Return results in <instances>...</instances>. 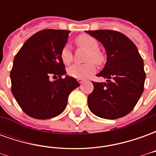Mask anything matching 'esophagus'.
Segmentation results:
<instances>
[{
	"instance_id": "34e87169",
	"label": "esophagus",
	"mask_w": 156,
	"mask_h": 156,
	"mask_svg": "<svg viewBox=\"0 0 156 156\" xmlns=\"http://www.w3.org/2000/svg\"><path fill=\"white\" fill-rule=\"evenodd\" d=\"M78 82L79 83H80V84H81V83H83V79H78Z\"/></svg>"
}]
</instances>
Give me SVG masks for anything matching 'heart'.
I'll return each instance as SVG.
<instances>
[{"instance_id":"heart-1","label":"heart","mask_w":156,"mask_h":156,"mask_svg":"<svg viewBox=\"0 0 156 156\" xmlns=\"http://www.w3.org/2000/svg\"><path fill=\"white\" fill-rule=\"evenodd\" d=\"M77 44L88 51L85 57V62H94L97 64H101L104 61V56L98 51V43L96 39L88 35L78 36L76 38ZM62 62L65 65H69L73 62V53L69 45H65L60 52ZM95 66L93 62H87L84 64L73 65L68 69V73L73 78L83 79L89 77L94 73Z\"/></svg>"}]
</instances>
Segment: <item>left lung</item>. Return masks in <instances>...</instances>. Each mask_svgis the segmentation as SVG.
Listing matches in <instances>:
<instances>
[{"instance_id": "obj_1", "label": "left lung", "mask_w": 156, "mask_h": 156, "mask_svg": "<svg viewBox=\"0 0 156 156\" xmlns=\"http://www.w3.org/2000/svg\"><path fill=\"white\" fill-rule=\"evenodd\" d=\"M101 42L107 53L104 69L97 76L106 83L93 82L88 97L90 111L98 117L115 119L130 113L144 91V62L136 46L123 33L113 30L85 31Z\"/></svg>"}]
</instances>
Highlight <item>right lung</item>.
<instances>
[{
    "label": "right lung",
    "instance_id": "obj_1",
    "mask_svg": "<svg viewBox=\"0 0 156 156\" xmlns=\"http://www.w3.org/2000/svg\"><path fill=\"white\" fill-rule=\"evenodd\" d=\"M70 31L45 29L37 32L16 53L11 71L12 94L26 114L37 119H51L63 112L68 96L79 86L66 75L60 52ZM51 76L59 78L50 81Z\"/></svg>",
    "mask_w": 156,
    "mask_h": 156
}]
</instances>
